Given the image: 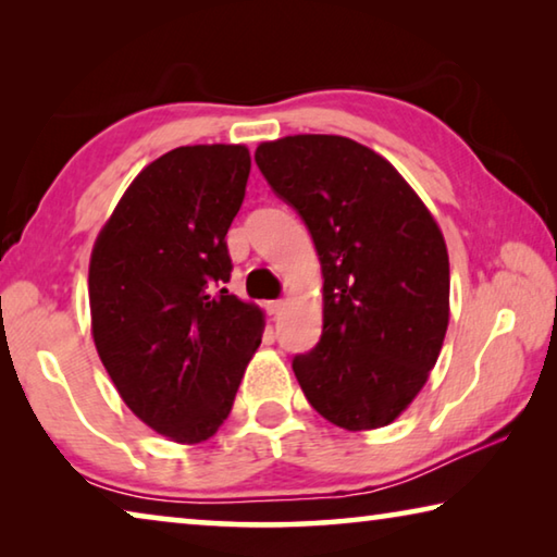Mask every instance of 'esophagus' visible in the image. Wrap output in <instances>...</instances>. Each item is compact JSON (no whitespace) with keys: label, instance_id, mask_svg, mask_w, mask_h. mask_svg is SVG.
<instances>
[{"label":"esophagus","instance_id":"34e87169","mask_svg":"<svg viewBox=\"0 0 557 557\" xmlns=\"http://www.w3.org/2000/svg\"><path fill=\"white\" fill-rule=\"evenodd\" d=\"M282 307H285V301H282V299L265 301V312H268V314H280Z\"/></svg>","mask_w":557,"mask_h":557}]
</instances>
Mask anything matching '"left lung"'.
<instances>
[{"label":"left lung","mask_w":557,"mask_h":557,"mask_svg":"<svg viewBox=\"0 0 557 557\" xmlns=\"http://www.w3.org/2000/svg\"><path fill=\"white\" fill-rule=\"evenodd\" d=\"M256 162L322 262V338L292 361L301 391L336 428L391 425L428 383L447 334L440 225L388 159L348 137H282L262 143Z\"/></svg>","instance_id":"left-lung-1"}]
</instances>
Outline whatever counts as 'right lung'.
I'll list each match as a JSON object with an SVG mask.
<instances>
[{"mask_svg":"<svg viewBox=\"0 0 557 557\" xmlns=\"http://www.w3.org/2000/svg\"><path fill=\"white\" fill-rule=\"evenodd\" d=\"M248 174L243 145L172 149L129 184L90 256L100 361L127 408L182 445L228 418L265 326L260 307L223 287Z\"/></svg>","mask_w":557,"mask_h":557,"instance_id":"right-lung-1","label":"right lung"}]
</instances>
